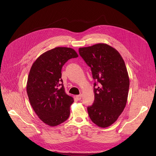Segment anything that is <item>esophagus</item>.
<instances>
[{
	"instance_id": "34e87169",
	"label": "esophagus",
	"mask_w": 156,
	"mask_h": 156,
	"mask_svg": "<svg viewBox=\"0 0 156 156\" xmlns=\"http://www.w3.org/2000/svg\"><path fill=\"white\" fill-rule=\"evenodd\" d=\"M81 97H82V95L81 94H80V95H76V99L77 100H80L81 99Z\"/></svg>"
}]
</instances>
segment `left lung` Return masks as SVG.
Listing matches in <instances>:
<instances>
[{
    "label": "left lung",
    "mask_w": 156,
    "mask_h": 156,
    "mask_svg": "<svg viewBox=\"0 0 156 156\" xmlns=\"http://www.w3.org/2000/svg\"><path fill=\"white\" fill-rule=\"evenodd\" d=\"M79 54L92 73L95 99L87 108L90 118L101 128L115 122L128 99L129 80L125 63L115 48L97 44L79 48Z\"/></svg>",
    "instance_id": "1"
}]
</instances>
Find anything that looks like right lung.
Listing matches in <instances>:
<instances>
[{"label":"right lung","mask_w":156,"mask_h":156,"mask_svg":"<svg viewBox=\"0 0 156 156\" xmlns=\"http://www.w3.org/2000/svg\"><path fill=\"white\" fill-rule=\"evenodd\" d=\"M78 56L71 48L55 47L40 55L32 64L27 91L32 108L50 126L67 120L73 98L65 92L61 69L69 59Z\"/></svg>","instance_id":"add662e5"}]
</instances>
